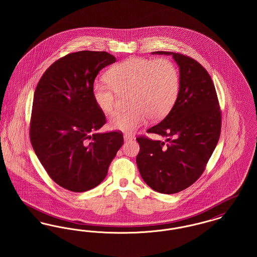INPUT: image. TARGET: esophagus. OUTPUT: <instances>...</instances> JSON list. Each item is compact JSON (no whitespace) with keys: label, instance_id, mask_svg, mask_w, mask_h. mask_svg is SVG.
<instances>
[{"label":"esophagus","instance_id":"esophagus-1","mask_svg":"<svg viewBox=\"0 0 257 257\" xmlns=\"http://www.w3.org/2000/svg\"><path fill=\"white\" fill-rule=\"evenodd\" d=\"M123 138H124V141H125V142H128V141H132V140H133V137H132L131 135L124 134Z\"/></svg>","mask_w":257,"mask_h":257}]
</instances>
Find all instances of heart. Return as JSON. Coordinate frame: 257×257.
Returning <instances> with one entry per match:
<instances>
[{"mask_svg": "<svg viewBox=\"0 0 257 257\" xmlns=\"http://www.w3.org/2000/svg\"><path fill=\"white\" fill-rule=\"evenodd\" d=\"M107 81L96 80L92 97L105 114L115 110L117 93L127 96L130 109L114 114L110 120L113 130L132 133L147 122L155 121L171 110L179 90V74L169 59L131 57L113 65L107 73Z\"/></svg>", "mask_w": 257, "mask_h": 257, "instance_id": "b5f03b06", "label": "heart"}]
</instances>
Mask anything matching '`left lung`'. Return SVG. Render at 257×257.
Returning <instances> with one entry per match:
<instances>
[{"mask_svg":"<svg viewBox=\"0 0 257 257\" xmlns=\"http://www.w3.org/2000/svg\"><path fill=\"white\" fill-rule=\"evenodd\" d=\"M172 56L179 66V91L171 111L145 136L137 138V165L144 181L161 194H176L195 183L205 170L220 139L221 115L217 92L207 70L196 60L179 53Z\"/></svg>","mask_w":257,"mask_h":257,"instance_id":"8db88e82","label":"left lung"}]
</instances>
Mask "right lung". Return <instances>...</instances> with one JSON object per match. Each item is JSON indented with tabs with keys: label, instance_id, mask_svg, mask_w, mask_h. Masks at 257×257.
<instances>
[{
	"label": "right lung",
	"instance_id": "right-lung-1",
	"mask_svg": "<svg viewBox=\"0 0 257 257\" xmlns=\"http://www.w3.org/2000/svg\"><path fill=\"white\" fill-rule=\"evenodd\" d=\"M114 61L107 52L71 53L55 61L37 84L31 143L50 177L68 191L82 193L101 183L122 147L121 132L97 133L106 116L91 90L99 71Z\"/></svg>",
	"mask_w": 257,
	"mask_h": 257
}]
</instances>
